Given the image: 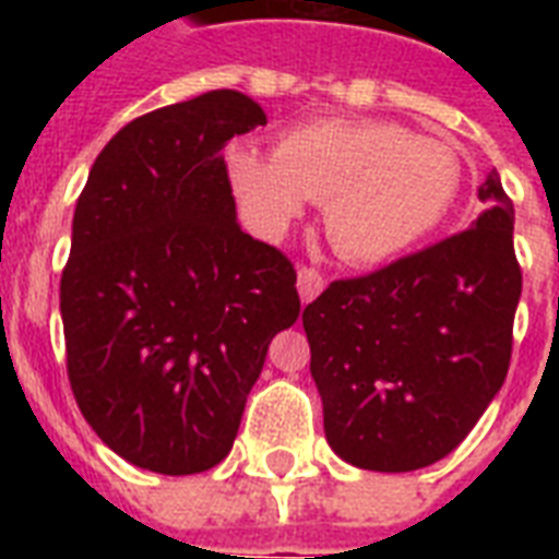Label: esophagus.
Instances as JSON below:
<instances>
[{
    "label": "esophagus",
    "instance_id": "esophagus-1",
    "mask_svg": "<svg viewBox=\"0 0 559 559\" xmlns=\"http://www.w3.org/2000/svg\"><path fill=\"white\" fill-rule=\"evenodd\" d=\"M324 289V278L322 272L310 270V266H298V296H301V301H313L319 293Z\"/></svg>",
    "mask_w": 559,
    "mask_h": 559
}]
</instances>
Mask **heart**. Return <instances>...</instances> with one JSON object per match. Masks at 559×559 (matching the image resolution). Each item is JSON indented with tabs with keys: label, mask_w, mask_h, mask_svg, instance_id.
I'll use <instances>...</instances> for the list:
<instances>
[{
	"label": "heart",
	"mask_w": 559,
	"mask_h": 559,
	"mask_svg": "<svg viewBox=\"0 0 559 559\" xmlns=\"http://www.w3.org/2000/svg\"><path fill=\"white\" fill-rule=\"evenodd\" d=\"M226 168L258 235L281 237L307 202H322L331 243L359 266L415 249L461 188V156L450 142L377 118L310 121L281 135L275 153L235 144Z\"/></svg>",
	"instance_id": "b5f03b06"
}]
</instances>
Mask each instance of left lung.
Listing matches in <instances>:
<instances>
[{"instance_id":"8db88e82","label":"left lung","mask_w":559,"mask_h":559,"mask_svg":"<svg viewBox=\"0 0 559 559\" xmlns=\"http://www.w3.org/2000/svg\"><path fill=\"white\" fill-rule=\"evenodd\" d=\"M467 231L305 307L310 373L331 450L354 467L408 473L450 455L511 366L522 272L513 202L490 170Z\"/></svg>"}]
</instances>
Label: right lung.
I'll use <instances>...</instances> for the list:
<instances>
[{
  "label": "right lung",
  "mask_w": 559,
  "mask_h": 559,
  "mask_svg": "<svg viewBox=\"0 0 559 559\" xmlns=\"http://www.w3.org/2000/svg\"><path fill=\"white\" fill-rule=\"evenodd\" d=\"M266 124L214 90L121 127L92 165L60 278L66 368L109 450L162 476L226 459L296 270L237 223L223 147Z\"/></svg>",
  "instance_id": "add662e5"
}]
</instances>
